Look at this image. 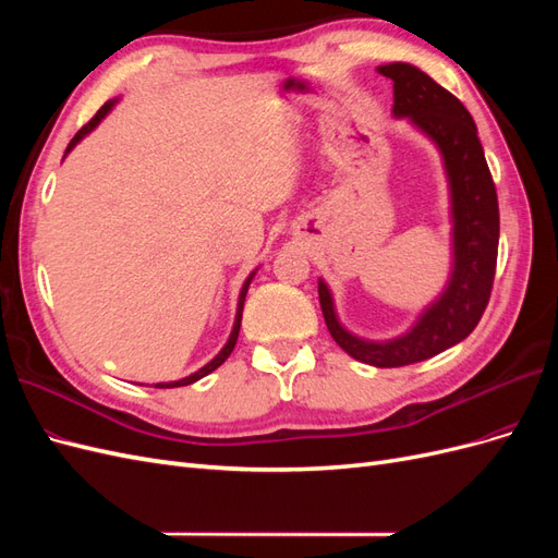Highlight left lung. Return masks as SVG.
Here are the masks:
<instances>
[{"instance_id":"left-lung-1","label":"left lung","mask_w":558,"mask_h":558,"mask_svg":"<svg viewBox=\"0 0 558 558\" xmlns=\"http://www.w3.org/2000/svg\"><path fill=\"white\" fill-rule=\"evenodd\" d=\"M377 72L393 81V116L408 118L440 150L451 216L449 279L414 324L391 340H365L347 330L324 279H318V302L332 340L351 359L402 367L463 342L480 324L496 275L500 216L496 185L468 109L410 62L381 64Z\"/></svg>"}]
</instances>
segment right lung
<instances>
[{
  "mask_svg": "<svg viewBox=\"0 0 558 558\" xmlns=\"http://www.w3.org/2000/svg\"><path fill=\"white\" fill-rule=\"evenodd\" d=\"M116 102L118 99H109V102H105V107L99 109L95 116H93V121L88 123V125H83L78 132H76V137L70 142V146H66V150H64V158L72 154L74 150V146L83 140V137H88V134L105 121V118L111 113V109L116 107ZM256 272H258V267L253 269V272L244 279V283H242V291H240V298H238V312H234V324H232V330H230V337H228V342L223 344V349L216 353V356L207 363V365H202L197 373H193V375H189V377H183V379H177V381H160V384H154L156 388H177V386H189V384H195L197 379H202V377H207L209 373H214V369L218 367V365H223L226 363V359L230 356L232 353V349H234V344H238V337H240V326H242V310H244V300H246V291H248V286H251V281H253V277H256Z\"/></svg>",
  "mask_w": 558,
  "mask_h": 558,
  "instance_id": "1",
  "label": "right lung"
}]
</instances>
